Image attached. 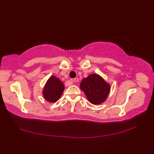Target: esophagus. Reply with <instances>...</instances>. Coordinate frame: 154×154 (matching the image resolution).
Returning a JSON list of instances; mask_svg holds the SVG:
<instances>
[{
  "label": "esophagus",
  "mask_w": 154,
  "mask_h": 154,
  "mask_svg": "<svg viewBox=\"0 0 154 154\" xmlns=\"http://www.w3.org/2000/svg\"><path fill=\"white\" fill-rule=\"evenodd\" d=\"M72 81H73V82H75V83H77V82H78V81H79V79H77V78H75V79H73L71 80Z\"/></svg>",
  "instance_id": "1"
}]
</instances>
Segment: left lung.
<instances>
[{
  "instance_id": "left-lung-1",
  "label": "left lung",
  "mask_w": 154,
  "mask_h": 154,
  "mask_svg": "<svg viewBox=\"0 0 154 154\" xmlns=\"http://www.w3.org/2000/svg\"><path fill=\"white\" fill-rule=\"evenodd\" d=\"M80 88L89 102L99 104L106 100L110 89V85L97 74H92L81 81Z\"/></svg>"
}]
</instances>
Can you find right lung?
I'll return each mask as SVG.
<instances>
[{
    "instance_id": "obj_1",
    "label": "right lung",
    "mask_w": 154,
    "mask_h": 154,
    "mask_svg": "<svg viewBox=\"0 0 154 154\" xmlns=\"http://www.w3.org/2000/svg\"><path fill=\"white\" fill-rule=\"evenodd\" d=\"M64 91L63 83L55 76H51L47 81L43 91L45 99L50 103H55L60 99Z\"/></svg>"
}]
</instances>
